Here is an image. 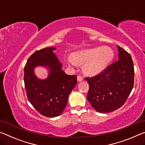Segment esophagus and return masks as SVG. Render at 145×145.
I'll return each mask as SVG.
<instances>
[{
	"instance_id": "1",
	"label": "esophagus",
	"mask_w": 145,
	"mask_h": 145,
	"mask_svg": "<svg viewBox=\"0 0 145 145\" xmlns=\"http://www.w3.org/2000/svg\"><path fill=\"white\" fill-rule=\"evenodd\" d=\"M82 80H83V78H82L81 76H80V75H78V76H77V81L80 82V81H82Z\"/></svg>"
}]
</instances>
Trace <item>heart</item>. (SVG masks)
<instances>
[{"label": "heart", "mask_w": 145, "mask_h": 145, "mask_svg": "<svg viewBox=\"0 0 145 145\" xmlns=\"http://www.w3.org/2000/svg\"><path fill=\"white\" fill-rule=\"evenodd\" d=\"M113 50L108 46L95 47L74 53L68 58L69 63L83 66L85 74L93 76L105 70L114 58Z\"/></svg>", "instance_id": "1"}]
</instances>
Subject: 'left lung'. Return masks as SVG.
I'll return each instance as SVG.
<instances>
[{
	"mask_svg": "<svg viewBox=\"0 0 145 145\" xmlns=\"http://www.w3.org/2000/svg\"><path fill=\"white\" fill-rule=\"evenodd\" d=\"M118 48V61L96 76L85 78L89 84L87 99L100 113H108L122 106L134 87L132 57L120 46Z\"/></svg>",
	"mask_w": 145,
	"mask_h": 145,
	"instance_id": "obj_1",
	"label": "left lung"
}]
</instances>
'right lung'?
<instances>
[{"label":"right lung","mask_w":145,"mask_h":145,"mask_svg":"<svg viewBox=\"0 0 145 145\" xmlns=\"http://www.w3.org/2000/svg\"><path fill=\"white\" fill-rule=\"evenodd\" d=\"M45 48L34 52L24 68V81L27 99L37 111L44 116L54 118L63 113L68 103L69 94L77 83L76 75H69L62 70L54 50ZM48 68L46 80L36 77L34 69L37 66Z\"/></svg>","instance_id":"1"}]
</instances>
